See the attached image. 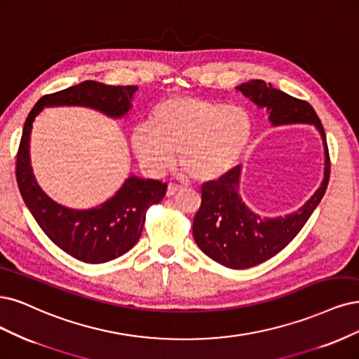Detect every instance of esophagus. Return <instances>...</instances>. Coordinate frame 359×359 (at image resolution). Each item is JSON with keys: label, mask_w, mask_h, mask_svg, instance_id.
<instances>
[{"label": "esophagus", "mask_w": 359, "mask_h": 359, "mask_svg": "<svg viewBox=\"0 0 359 359\" xmlns=\"http://www.w3.org/2000/svg\"><path fill=\"white\" fill-rule=\"evenodd\" d=\"M181 189H182V187H181L180 184H175V182H169L166 194H168V197H170V196H174L177 191H180Z\"/></svg>", "instance_id": "obj_1"}]
</instances>
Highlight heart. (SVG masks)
<instances>
[{"instance_id": "heart-1", "label": "heart", "mask_w": 359, "mask_h": 359, "mask_svg": "<svg viewBox=\"0 0 359 359\" xmlns=\"http://www.w3.org/2000/svg\"><path fill=\"white\" fill-rule=\"evenodd\" d=\"M251 138V120L243 109L203 97L180 96L158 104L150 121L132 129L130 141L140 163L160 175L174 162L194 180L221 177L236 165Z\"/></svg>"}]
</instances>
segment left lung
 I'll use <instances>...</instances> for the list:
<instances>
[{"label": "left lung", "instance_id": "obj_1", "mask_svg": "<svg viewBox=\"0 0 359 359\" xmlns=\"http://www.w3.org/2000/svg\"><path fill=\"white\" fill-rule=\"evenodd\" d=\"M236 89L258 107L266 108L275 126L312 123L320 132L325 148L323 184L299 211L287 217L262 218L245 206L239 196V165L218 180L202 184V203L193 219L197 246L214 262L229 269H248L275 257L297 236L325 194L331 165L324 126L311 104L275 89L263 80H251Z\"/></svg>", "mask_w": 359, "mask_h": 359}]
</instances>
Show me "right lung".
<instances>
[{
	"label": "right lung",
	"instance_id": "right-lung-1",
	"mask_svg": "<svg viewBox=\"0 0 359 359\" xmlns=\"http://www.w3.org/2000/svg\"><path fill=\"white\" fill-rule=\"evenodd\" d=\"M137 86H108L86 80L68 89L44 95L25 121L16 156V181L25 205L46 236L83 263L100 264L126 254L138 242L148 208L163 199L168 184L129 177L121 189L97 208L69 209L53 202L36 184L29 163V135L35 116L44 107H90L109 117L130 109Z\"/></svg>",
	"mask_w": 359,
	"mask_h": 359
}]
</instances>
